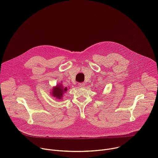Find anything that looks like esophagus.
Wrapping results in <instances>:
<instances>
[{
  "label": "esophagus",
  "instance_id": "esophagus-1",
  "mask_svg": "<svg viewBox=\"0 0 158 158\" xmlns=\"http://www.w3.org/2000/svg\"><path fill=\"white\" fill-rule=\"evenodd\" d=\"M78 86H79L80 87H81V88L84 87L85 83H78Z\"/></svg>",
  "mask_w": 158,
  "mask_h": 158
}]
</instances>
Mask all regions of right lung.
I'll return each mask as SVG.
<instances>
[{"label": "right lung", "mask_w": 158, "mask_h": 158, "mask_svg": "<svg viewBox=\"0 0 158 158\" xmlns=\"http://www.w3.org/2000/svg\"><path fill=\"white\" fill-rule=\"evenodd\" d=\"M67 91V88H64L62 85H60L58 86H56V87H55L53 89H52V96L59 99L61 100L63 97V94H64V92L65 93V91Z\"/></svg>", "instance_id": "add662e5"}]
</instances>
